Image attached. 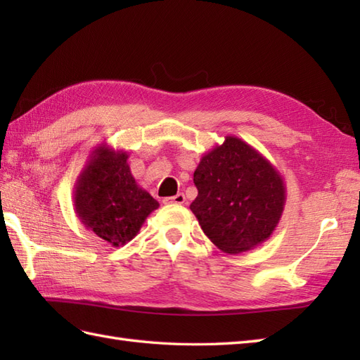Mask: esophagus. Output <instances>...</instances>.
Instances as JSON below:
<instances>
[{
  "instance_id": "esophagus-1",
  "label": "esophagus",
  "mask_w": 360,
  "mask_h": 360,
  "mask_svg": "<svg viewBox=\"0 0 360 360\" xmlns=\"http://www.w3.org/2000/svg\"><path fill=\"white\" fill-rule=\"evenodd\" d=\"M186 202V195L178 193L170 198H164V204H184Z\"/></svg>"
}]
</instances>
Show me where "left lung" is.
Listing matches in <instances>:
<instances>
[{"mask_svg":"<svg viewBox=\"0 0 360 360\" xmlns=\"http://www.w3.org/2000/svg\"><path fill=\"white\" fill-rule=\"evenodd\" d=\"M198 188L190 204L204 233L226 254H241L269 240L285 210L283 176L240 137L205 153L193 173Z\"/></svg>","mask_w":360,"mask_h":360,"instance_id":"1","label":"left lung"}]
</instances>
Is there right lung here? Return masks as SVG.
Masks as SVG:
<instances>
[{"label": "right lung", "instance_id": "1", "mask_svg": "<svg viewBox=\"0 0 360 360\" xmlns=\"http://www.w3.org/2000/svg\"><path fill=\"white\" fill-rule=\"evenodd\" d=\"M74 207L88 231L119 248L139 233L159 202L137 186L128 153L101 143L91 151L75 182Z\"/></svg>", "mask_w": 360, "mask_h": 360}]
</instances>
